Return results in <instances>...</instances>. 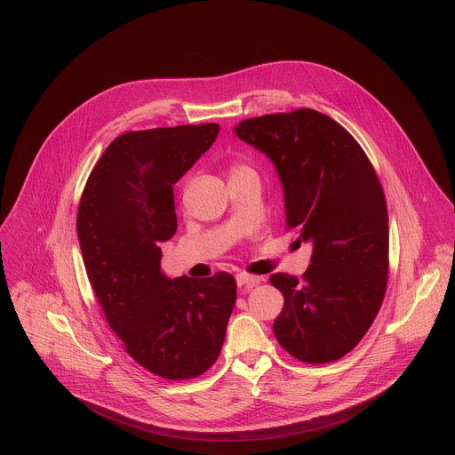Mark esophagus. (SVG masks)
I'll list each match as a JSON object with an SVG mask.
<instances>
[{
  "label": "esophagus",
  "mask_w": 455,
  "mask_h": 455,
  "mask_svg": "<svg viewBox=\"0 0 455 455\" xmlns=\"http://www.w3.org/2000/svg\"><path fill=\"white\" fill-rule=\"evenodd\" d=\"M264 278L262 276H256V275H249V273H238L236 275V283L240 287H252L258 285Z\"/></svg>",
  "instance_id": "esophagus-1"
}]
</instances>
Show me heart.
Returning <instances> with one entry per match:
<instances>
[{
    "label": "heart",
    "instance_id": "heart-1",
    "mask_svg": "<svg viewBox=\"0 0 455 455\" xmlns=\"http://www.w3.org/2000/svg\"><path fill=\"white\" fill-rule=\"evenodd\" d=\"M247 172H254L251 166H247V164H243V163H235L233 166H231V177L233 175H238V173H247Z\"/></svg>",
    "mask_w": 455,
    "mask_h": 455
}]
</instances>
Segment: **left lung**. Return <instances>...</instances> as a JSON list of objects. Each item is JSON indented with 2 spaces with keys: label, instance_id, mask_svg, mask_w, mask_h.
Instances as JSON below:
<instances>
[{
  "label": "left lung",
  "instance_id": "left-lung-1",
  "mask_svg": "<svg viewBox=\"0 0 455 455\" xmlns=\"http://www.w3.org/2000/svg\"><path fill=\"white\" fill-rule=\"evenodd\" d=\"M235 132L275 164L285 224L314 243L301 280L269 278L283 294L273 332L303 363L336 361L366 334L387 287L389 217L380 180L354 136L312 108L247 119Z\"/></svg>",
  "mask_w": 455,
  "mask_h": 455
}]
</instances>
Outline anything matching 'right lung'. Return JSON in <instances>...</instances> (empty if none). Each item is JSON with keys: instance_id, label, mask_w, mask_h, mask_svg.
<instances>
[{"instance_id": "obj_1", "label": "right lung", "mask_w": 455, "mask_h": 455, "mask_svg": "<svg viewBox=\"0 0 455 455\" xmlns=\"http://www.w3.org/2000/svg\"><path fill=\"white\" fill-rule=\"evenodd\" d=\"M219 124L131 131L92 168L76 235L112 331L150 373L188 380L219 357L236 301L229 273L168 278L159 243L177 233L173 184L212 147Z\"/></svg>"}]
</instances>
